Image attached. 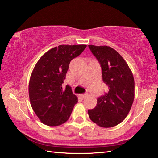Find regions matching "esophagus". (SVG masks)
<instances>
[{"label": "esophagus", "mask_w": 158, "mask_h": 158, "mask_svg": "<svg viewBox=\"0 0 158 158\" xmlns=\"http://www.w3.org/2000/svg\"><path fill=\"white\" fill-rule=\"evenodd\" d=\"M87 96V94H80V97H81V98H85V97Z\"/></svg>", "instance_id": "34e87169"}]
</instances>
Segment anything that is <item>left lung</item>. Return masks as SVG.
<instances>
[{"mask_svg": "<svg viewBox=\"0 0 158 158\" xmlns=\"http://www.w3.org/2000/svg\"><path fill=\"white\" fill-rule=\"evenodd\" d=\"M88 47L101 65L103 81L108 87V93L97 98L95 108L88 110V115L99 127H113L127 117L133 105V73L125 60L113 48L106 45H89Z\"/></svg>", "mask_w": 158, "mask_h": 158, "instance_id": "left-lung-1", "label": "left lung"}]
</instances>
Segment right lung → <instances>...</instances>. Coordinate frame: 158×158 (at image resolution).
Instances as JSON below:
<instances>
[{
    "label": "right lung",
    "mask_w": 158,
    "mask_h": 158,
    "mask_svg": "<svg viewBox=\"0 0 158 158\" xmlns=\"http://www.w3.org/2000/svg\"><path fill=\"white\" fill-rule=\"evenodd\" d=\"M86 45H61L48 50L36 63L29 82L31 106L43 124L56 127L69 119L78 102L71 87L62 84L70 61Z\"/></svg>",
    "instance_id": "obj_1"
}]
</instances>
